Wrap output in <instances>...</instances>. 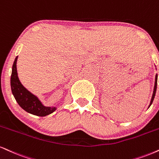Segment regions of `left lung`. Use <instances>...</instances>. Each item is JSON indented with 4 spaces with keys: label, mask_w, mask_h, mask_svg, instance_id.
I'll return each instance as SVG.
<instances>
[{
    "label": "left lung",
    "mask_w": 159,
    "mask_h": 159,
    "mask_svg": "<svg viewBox=\"0 0 159 159\" xmlns=\"http://www.w3.org/2000/svg\"><path fill=\"white\" fill-rule=\"evenodd\" d=\"M157 79H158V75H156V81H155V86H154V90H153V94H152V99H151V101H150V104H152V101L154 100V98H155V95H156V88H157Z\"/></svg>",
    "instance_id": "left-lung-1"
}]
</instances>
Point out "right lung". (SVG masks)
Returning a JSON list of instances; mask_svg holds the SVG:
<instances>
[{
  "instance_id": "right-lung-1",
  "label": "right lung",
  "mask_w": 159,
  "mask_h": 159,
  "mask_svg": "<svg viewBox=\"0 0 159 159\" xmlns=\"http://www.w3.org/2000/svg\"><path fill=\"white\" fill-rule=\"evenodd\" d=\"M18 56L15 59L11 75V89L15 100L22 109L32 115L38 116H46L56 110L55 107H44L37 97L21 84L18 77L16 63Z\"/></svg>"
}]
</instances>
